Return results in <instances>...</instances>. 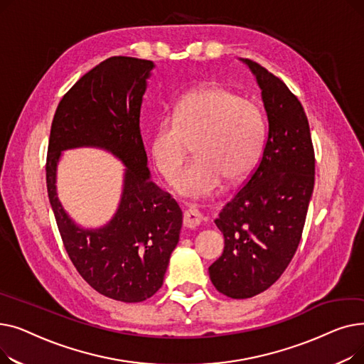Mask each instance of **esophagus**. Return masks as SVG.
Segmentation results:
<instances>
[{
	"label": "esophagus",
	"mask_w": 364,
	"mask_h": 364,
	"mask_svg": "<svg viewBox=\"0 0 364 364\" xmlns=\"http://www.w3.org/2000/svg\"><path fill=\"white\" fill-rule=\"evenodd\" d=\"M203 217L202 214L198 211L196 208H188L187 211L184 213V225L188 228H196L200 223H202Z\"/></svg>",
	"instance_id": "1"
}]
</instances>
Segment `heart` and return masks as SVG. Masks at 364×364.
<instances>
[{
  "label": "heart",
  "instance_id": "b5f03b06",
  "mask_svg": "<svg viewBox=\"0 0 364 364\" xmlns=\"http://www.w3.org/2000/svg\"><path fill=\"white\" fill-rule=\"evenodd\" d=\"M265 140L261 109L230 90L206 85L188 91L151 134V159L165 181L172 183L194 143L197 161L174 183L190 199L215 195L223 178L235 183L255 168Z\"/></svg>",
  "mask_w": 364,
  "mask_h": 364
}]
</instances>
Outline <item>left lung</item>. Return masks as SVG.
<instances>
[{"label":"left lung","instance_id":"left-lung-1","mask_svg":"<svg viewBox=\"0 0 364 364\" xmlns=\"http://www.w3.org/2000/svg\"><path fill=\"white\" fill-rule=\"evenodd\" d=\"M240 60L261 90L269 134L252 176L215 220L224 251L209 267V277L218 292L235 299L264 292L286 270L314 188V149L302 105L272 72Z\"/></svg>","mask_w":364,"mask_h":364}]
</instances>
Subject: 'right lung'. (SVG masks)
<instances>
[{
    "instance_id": "obj_1",
    "label": "right lung",
    "mask_w": 364,
    "mask_h": 364,
    "mask_svg": "<svg viewBox=\"0 0 364 364\" xmlns=\"http://www.w3.org/2000/svg\"><path fill=\"white\" fill-rule=\"evenodd\" d=\"M155 63L114 55L76 82L57 106L47 156V190L75 269L99 294L141 302L155 295L180 240L183 213L150 178L140 109ZM94 146L126 166L117 211L102 228L76 225L56 196V166L65 149Z\"/></svg>"
}]
</instances>
